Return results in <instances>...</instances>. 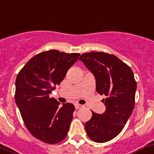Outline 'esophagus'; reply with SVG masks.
<instances>
[{"label":"esophagus","instance_id":"obj_1","mask_svg":"<svg viewBox=\"0 0 154 154\" xmlns=\"http://www.w3.org/2000/svg\"><path fill=\"white\" fill-rule=\"evenodd\" d=\"M83 107H84V106L81 105V104H76V105H75V108H76L77 109H81V108H83Z\"/></svg>","mask_w":154,"mask_h":154}]
</instances>
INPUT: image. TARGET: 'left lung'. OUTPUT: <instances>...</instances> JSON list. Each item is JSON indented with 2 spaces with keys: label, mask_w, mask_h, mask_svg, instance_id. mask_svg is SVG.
Returning a JSON list of instances; mask_svg holds the SVG:
<instances>
[{
  "label": "left lung",
  "mask_w": 154,
  "mask_h": 154,
  "mask_svg": "<svg viewBox=\"0 0 154 154\" xmlns=\"http://www.w3.org/2000/svg\"><path fill=\"white\" fill-rule=\"evenodd\" d=\"M79 60L94 75L97 92L106 97L103 99L105 112H92L85 131L93 141L106 143L119 135L131 117L137 88L134 73L117 56L105 52L85 53Z\"/></svg>",
  "instance_id": "1"
}]
</instances>
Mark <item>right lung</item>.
<instances>
[{
  "mask_svg": "<svg viewBox=\"0 0 154 154\" xmlns=\"http://www.w3.org/2000/svg\"><path fill=\"white\" fill-rule=\"evenodd\" d=\"M78 53L50 50L36 55L24 66L15 81V103L29 132L44 143L55 144L66 137L75 107L49 95L59 85Z\"/></svg>",
  "mask_w": 154,
  "mask_h": 154,
  "instance_id": "1",
  "label": "right lung"
}]
</instances>
